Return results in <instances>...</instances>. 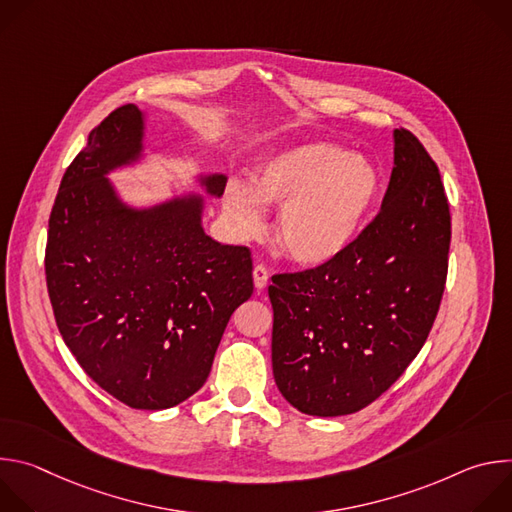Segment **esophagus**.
Listing matches in <instances>:
<instances>
[{"label":"esophagus","instance_id":"obj_1","mask_svg":"<svg viewBox=\"0 0 512 512\" xmlns=\"http://www.w3.org/2000/svg\"><path fill=\"white\" fill-rule=\"evenodd\" d=\"M253 281H255V287L257 289H263L267 283H269V271H267V267L265 265H255V269H253Z\"/></svg>","mask_w":512,"mask_h":512}]
</instances>
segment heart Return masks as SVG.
<instances>
[{
    "label": "heart",
    "instance_id": "1",
    "mask_svg": "<svg viewBox=\"0 0 512 512\" xmlns=\"http://www.w3.org/2000/svg\"><path fill=\"white\" fill-rule=\"evenodd\" d=\"M379 194L377 172L334 143H306L261 162L253 184L231 180L223 208L239 239L265 229L263 204L279 206L277 239L298 263L334 259L358 235Z\"/></svg>",
    "mask_w": 512,
    "mask_h": 512
}]
</instances>
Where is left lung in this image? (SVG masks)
<instances>
[{
    "label": "left lung",
    "instance_id": "8db88e82",
    "mask_svg": "<svg viewBox=\"0 0 512 512\" xmlns=\"http://www.w3.org/2000/svg\"><path fill=\"white\" fill-rule=\"evenodd\" d=\"M383 206L334 259L271 277V358L281 395L308 415L379 399L425 344L448 277L452 216L440 170L395 129Z\"/></svg>",
    "mask_w": 512,
    "mask_h": 512
}]
</instances>
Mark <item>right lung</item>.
I'll return each instance as SVG.
<instances>
[{
	"mask_svg": "<svg viewBox=\"0 0 512 512\" xmlns=\"http://www.w3.org/2000/svg\"><path fill=\"white\" fill-rule=\"evenodd\" d=\"M135 105L109 113L66 168L44 255L56 326L83 371L133 409H168L208 379L233 312L253 294L247 247L200 227V200L135 212L119 204L107 170L141 150ZM227 180L212 176L208 192Z\"/></svg>",
	"mask_w": 512,
	"mask_h": 512,
	"instance_id": "add662e5",
	"label": "right lung"
}]
</instances>
